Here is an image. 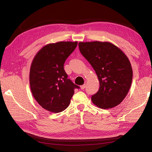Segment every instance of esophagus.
<instances>
[{
	"mask_svg": "<svg viewBox=\"0 0 152 152\" xmlns=\"http://www.w3.org/2000/svg\"><path fill=\"white\" fill-rule=\"evenodd\" d=\"M86 84H84V85H82L81 86H80V88H81V89H85V87H86Z\"/></svg>",
	"mask_w": 152,
	"mask_h": 152,
	"instance_id": "34e87169",
	"label": "esophagus"
}]
</instances>
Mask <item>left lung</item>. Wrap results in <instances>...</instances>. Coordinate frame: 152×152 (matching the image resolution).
Wrapping results in <instances>:
<instances>
[{"label": "left lung", "mask_w": 152, "mask_h": 152, "mask_svg": "<svg viewBox=\"0 0 152 152\" xmlns=\"http://www.w3.org/2000/svg\"><path fill=\"white\" fill-rule=\"evenodd\" d=\"M81 54L93 66L99 81L91 100L103 109L113 108L126 98L131 86L132 69L126 55L109 42H80Z\"/></svg>", "instance_id": "left-lung-1"}]
</instances>
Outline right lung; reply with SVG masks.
I'll use <instances>...</instances> for the list:
<instances>
[{"mask_svg": "<svg viewBox=\"0 0 152 152\" xmlns=\"http://www.w3.org/2000/svg\"><path fill=\"white\" fill-rule=\"evenodd\" d=\"M77 43L68 41L49 44L39 50L31 62L29 76L31 92L37 103L49 112L59 113L65 110L74 89L79 88L68 79L63 67Z\"/></svg>", "mask_w": 152, "mask_h": 152, "instance_id": "right-lung-1", "label": "right lung"}]
</instances>
